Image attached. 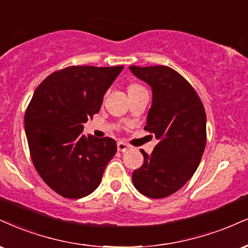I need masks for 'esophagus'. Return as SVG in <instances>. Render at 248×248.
<instances>
[{
    "label": "esophagus",
    "instance_id": "1",
    "mask_svg": "<svg viewBox=\"0 0 248 248\" xmlns=\"http://www.w3.org/2000/svg\"><path fill=\"white\" fill-rule=\"evenodd\" d=\"M128 149H129V145H127L126 143H124V142L118 143V150L120 151V153H126Z\"/></svg>",
    "mask_w": 248,
    "mask_h": 248
}]
</instances>
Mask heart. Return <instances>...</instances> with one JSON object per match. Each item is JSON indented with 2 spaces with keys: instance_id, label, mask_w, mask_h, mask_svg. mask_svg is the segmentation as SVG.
<instances>
[{
  "instance_id": "b5f03b06",
  "label": "heart",
  "mask_w": 248,
  "mask_h": 248,
  "mask_svg": "<svg viewBox=\"0 0 248 248\" xmlns=\"http://www.w3.org/2000/svg\"><path fill=\"white\" fill-rule=\"evenodd\" d=\"M142 86L139 85V84H129L128 85V92H132V91H135L137 89H141Z\"/></svg>"
}]
</instances>
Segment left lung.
<instances>
[{
	"mask_svg": "<svg viewBox=\"0 0 248 248\" xmlns=\"http://www.w3.org/2000/svg\"><path fill=\"white\" fill-rule=\"evenodd\" d=\"M129 69L153 90L144 129L158 144L133 172V184L143 195L163 199L184 186L198 169L207 142V118L201 99L180 74L166 65Z\"/></svg>",
	"mask_w": 248,
	"mask_h": 248,
	"instance_id": "obj_1",
	"label": "left lung"
}]
</instances>
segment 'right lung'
Masks as SVG:
<instances>
[{"mask_svg":"<svg viewBox=\"0 0 248 248\" xmlns=\"http://www.w3.org/2000/svg\"><path fill=\"white\" fill-rule=\"evenodd\" d=\"M124 65H73L35 89L24 116L30 155L43 180L59 195L80 199L99 186L116 153L113 139L83 135V124L99 112L104 94Z\"/></svg>","mask_w":248,"mask_h":248,"instance_id":"obj_1","label":"right lung"}]
</instances>
